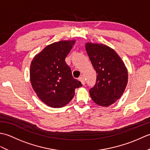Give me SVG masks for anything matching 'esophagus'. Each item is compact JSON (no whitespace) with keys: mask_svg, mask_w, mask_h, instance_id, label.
<instances>
[{"mask_svg":"<svg viewBox=\"0 0 150 150\" xmlns=\"http://www.w3.org/2000/svg\"><path fill=\"white\" fill-rule=\"evenodd\" d=\"M79 80L81 82V83H82V85H83V86H84V85H85V80H84V78L83 77H79Z\"/></svg>","mask_w":150,"mask_h":150,"instance_id":"esophagus-1","label":"esophagus"}]
</instances>
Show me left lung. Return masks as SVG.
<instances>
[{
	"mask_svg": "<svg viewBox=\"0 0 150 150\" xmlns=\"http://www.w3.org/2000/svg\"><path fill=\"white\" fill-rule=\"evenodd\" d=\"M86 49L97 73L96 82L90 90L91 97L99 106H110L124 93L128 71L120 57L108 46L87 43Z\"/></svg>",
	"mask_w": 150,
	"mask_h": 150,
	"instance_id": "8db88e82",
	"label": "left lung"
}]
</instances>
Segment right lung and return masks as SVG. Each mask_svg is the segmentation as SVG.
<instances>
[{
    "label": "right lung",
    "instance_id": "right-lung-1",
    "mask_svg": "<svg viewBox=\"0 0 150 150\" xmlns=\"http://www.w3.org/2000/svg\"><path fill=\"white\" fill-rule=\"evenodd\" d=\"M75 40H64L46 46L34 57L30 66V81L34 91L43 103L60 108L71 100L76 88L82 86L73 77L65 59Z\"/></svg>",
    "mask_w": 150,
    "mask_h": 150
}]
</instances>
